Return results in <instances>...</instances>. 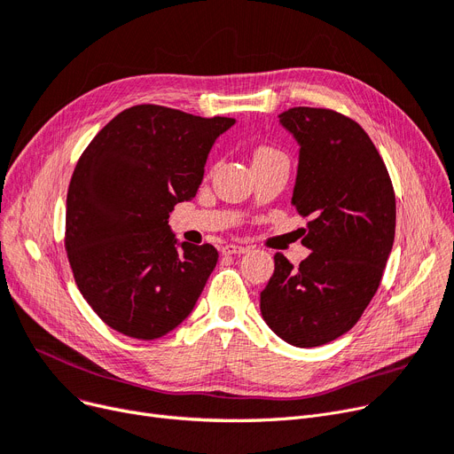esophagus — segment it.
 <instances>
[{"mask_svg":"<svg viewBox=\"0 0 454 454\" xmlns=\"http://www.w3.org/2000/svg\"><path fill=\"white\" fill-rule=\"evenodd\" d=\"M247 252H250L248 247H239V245H231V243L223 247L224 255H241V254H247Z\"/></svg>","mask_w":454,"mask_h":454,"instance_id":"34e87169","label":"esophagus"}]
</instances>
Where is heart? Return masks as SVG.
I'll use <instances>...</instances> for the list:
<instances>
[{
    "instance_id": "1",
    "label": "heart",
    "mask_w": 454,
    "mask_h": 454,
    "mask_svg": "<svg viewBox=\"0 0 454 454\" xmlns=\"http://www.w3.org/2000/svg\"><path fill=\"white\" fill-rule=\"evenodd\" d=\"M272 153H276V151H272V149H267V147H263V149H259V151L255 153V158H259V156H265V154H272Z\"/></svg>"
}]
</instances>
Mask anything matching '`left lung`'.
<instances>
[{
  "label": "left lung",
  "mask_w": 454,
  "mask_h": 454,
  "mask_svg": "<svg viewBox=\"0 0 454 454\" xmlns=\"http://www.w3.org/2000/svg\"><path fill=\"white\" fill-rule=\"evenodd\" d=\"M279 123L300 145L293 206L313 250L300 267L274 255L261 315L279 339L315 348L359 322L379 289L395 233V195L387 165L353 119L296 106Z\"/></svg>",
  "instance_id": "8db88e82"
}]
</instances>
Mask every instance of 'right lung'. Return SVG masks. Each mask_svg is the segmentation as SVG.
<instances>
[{
    "label": "right lung",
    "instance_id": "right-lung-1",
    "mask_svg": "<svg viewBox=\"0 0 454 454\" xmlns=\"http://www.w3.org/2000/svg\"><path fill=\"white\" fill-rule=\"evenodd\" d=\"M233 123L137 105L117 114L79 158L64 243L81 294L112 329L154 340L193 311L219 252L178 243L169 213L197 195L215 139Z\"/></svg>",
    "mask_w": 454,
    "mask_h": 454
}]
</instances>
